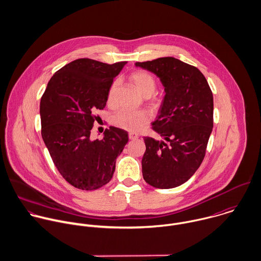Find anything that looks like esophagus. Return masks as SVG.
Wrapping results in <instances>:
<instances>
[{
  "label": "esophagus",
  "instance_id": "obj_1",
  "mask_svg": "<svg viewBox=\"0 0 261 261\" xmlns=\"http://www.w3.org/2000/svg\"><path fill=\"white\" fill-rule=\"evenodd\" d=\"M138 138V134L135 133V132H130L129 133V139L131 140H134V139H137Z\"/></svg>",
  "mask_w": 261,
  "mask_h": 261
}]
</instances>
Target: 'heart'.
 <instances>
[{"instance_id":"heart-1","label":"heart","mask_w":261,"mask_h":261,"mask_svg":"<svg viewBox=\"0 0 261 261\" xmlns=\"http://www.w3.org/2000/svg\"><path fill=\"white\" fill-rule=\"evenodd\" d=\"M130 80L136 89L145 97L150 96L156 89V80L152 74L146 71H135L131 74ZM117 81L113 82L108 91L107 101L109 106H114L116 102V90ZM150 105L156 108L161 103V98L159 96H153L150 98ZM150 121V115L147 111H132V110H121L113 118V123L119 128H122L131 132H138L144 129Z\"/></svg>"}]
</instances>
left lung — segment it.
Returning <instances> with one entry per match:
<instances>
[{
  "mask_svg": "<svg viewBox=\"0 0 261 261\" xmlns=\"http://www.w3.org/2000/svg\"><path fill=\"white\" fill-rule=\"evenodd\" d=\"M160 77L166 95L152 130L162 141L145 136L142 174L159 189L175 188L200 167L214 127V96L204 75L173 57L137 62Z\"/></svg>",
  "mask_w": 261,
  "mask_h": 261,
  "instance_id": "left-lung-1",
  "label": "left lung"
}]
</instances>
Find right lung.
<instances>
[{"instance_id": "right-lung-1", "label": "right lung", "mask_w": 261, "mask_h": 261, "mask_svg": "<svg viewBox=\"0 0 261 261\" xmlns=\"http://www.w3.org/2000/svg\"><path fill=\"white\" fill-rule=\"evenodd\" d=\"M126 62L77 59L58 70L40 99L41 136L62 177L73 187L96 190L108 184L128 132L111 126L90 140L97 110H103L114 78Z\"/></svg>"}]
</instances>
